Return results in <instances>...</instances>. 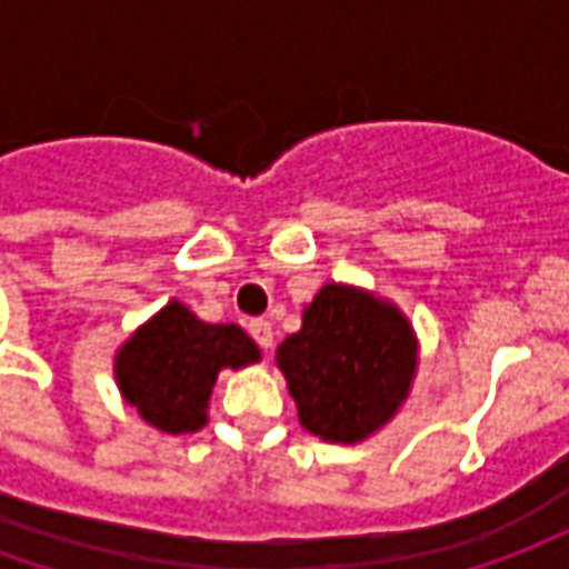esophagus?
<instances>
[{
  "label": "esophagus",
  "instance_id": "obj_1",
  "mask_svg": "<svg viewBox=\"0 0 569 569\" xmlns=\"http://www.w3.org/2000/svg\"><path fill=\"white\" fill-rule=\"evenodd\" d=\"M249 335L256 338V345H259L261 350H271V347H273V329H271V322H268V320H252V322H249Z\"/></svg>",
  "mask_w": 569,
  "mask_h": 569
}]
</instances>
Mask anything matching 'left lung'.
<instances>
[{
    "mask_svg": "<svg viewBox=\"0 0 569 569\" xmlns=\"http://www.w3.org/2000/svg\"><path fill=\"white\" fill-rule=\"evenodd\" d=\"M301 427L326 441L369 439L408 399L418 338L406 313L357 286L326 283L277 347Z\"/></svg>",
    "mask_w": 569,
    "mask_h": 569,
    "instance_id": "obj_1",
    "label": "left lung"
}]
</instances>
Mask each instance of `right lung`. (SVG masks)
<instances>
[{
    "label": "right lung",
    "instance_id": "add662e5",
    "mask_svg": "<svg viewBox=\"0 0 569 569\" xmlns=\"http://www.w3.org/2000/svg\"><path fill=\"white\" fill-rule=\"evenodd\" d=\"M259 347L234 322H203L170 301L130 335L116 357V381L140 418L161 432H194L222 369L259 362Z\"/></svg>",
    "mask_w": 569,
    "mask_h": 569
}]
</instances>
